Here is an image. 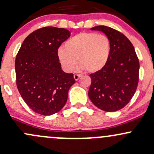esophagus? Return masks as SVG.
Instances as JSON below:
<instances>
[{
    "label": "esophagus",
    "mask_w": 154,
    "mask_h": 154,
    "mask_svg": "<svg viewBox=\"0 0 154 154\" xmlns=\"http://www.w3.org/2000/svg\"><path fill=\"white\" fill-rule=\"evenodd\" d=\"M82 77L81 74H74V78L76 81H77V80L80 79V77Z\"/></svg>",
    "instance_id": "34e87169"
}]
</instances>
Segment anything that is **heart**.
Masks as SVG:
<instances>
[{
	"instance_id": "obj_1",
	"label": "heart",
	"mask_w": 154,
	"mask_h": 154,
	"mask_svg": "<svg viewBox=\"0 0 154 154\" xmlns=\"http://www.w3.org/2000/svg\"><path fill=\"white\" fill-rule=\"evenodd\" d=\"M111 45L109 38L95 32H81L59 48L57 57L66 72H71L77 64L89 73L101 71L109 60Z\"/></svg>"
}]
</instances>
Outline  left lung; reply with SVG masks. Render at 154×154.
I'll use <instances>...</instances> for the list:
<instances>
[{"label": "left lung", "instance_id": "1", "mask_svg": "<svg viewBox=\"0 0 154 154\" xmlns=\"http://www.w3.org/2000/svg\"><path fill=\"white\" fill-rule=\"evenodd\" d=\"M91 30L103 32L109 38L111 51L106 66L91 74L88 97L94 106L113 112L122 109L134 96L139 82L140 63L130 40L121 32L106 26Z\"/></svg>", "mask_w": 154, "mask_h": 154}]
</instances>
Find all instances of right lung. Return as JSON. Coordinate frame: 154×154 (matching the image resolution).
Here are the masks:
<instances>
[{"label":"right lung","mask_w":154,"mask_h":154,"mask_svg":"<svg viewBox=\"0 0 154 154\" xmlns=\"http://www.w3.org/2000/svg\"><path fill=\"white\" fill-rule=\"evenodd\" d=\"M70 35L66 29H39L24 40L16 56L17 89L27 106L41 115L60 111L75 82L74 74L62 70L57 57L58 48Z\"/></svg>","instance_id":"add662e5"}]
</instances>
